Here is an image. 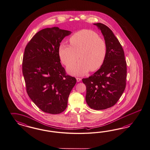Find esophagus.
I'll return each mask as SVG.
<instances>
[{"label":"esophagus","mask_w":150,"mask_h":150,"mask_svg":"<svg viewBox=\"0 0 150 150\" xmlns=\"http://www.w3.org/2000/svg\"><path fill=\"white\" fill-rule=\"evenodd\" d=\"M76 80L77 82H80L81 80V79L80 77H76Z\"/></svg>","instance_id":"34e87169"}]
</instances>
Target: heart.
<instances>
[{"instance_id":"heart-1","label":"heart","mask_w":150,"mask_h":150,"mask_svg":"<svg viewBox=\"0 0 150 150\" xmlns=\"http://www.w3.org/2000/svg\"><path fill=\"white\" fill-rule=\"evenodd\" d=\"M69 41L70 45L60 43L58 51L62 62L67 66L81 58L68 68L70 74L81 76L90 70L96 71L102 66L107 55V45L96 32L82 30L74 34Z\"/></svg>"}]
</instances>
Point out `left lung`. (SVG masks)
<instances>
[{"mask_svg":"<svg viewBox=\"0 0 150 150\" xmlns=\"http://www.w3.org/2000/svg\"><path fill=\"white\" fill-rule=\"evenodd\" d=\"M101 31L107 45V55L102 66L90 77L82 79L86 86V101L95 110L113 106L126 86L127 62L122 46L112 31L101 23H93Z\"/></svg>","mask_w":150,"mask_h":150,"instance_id":"left-lung-1","label":"left lung"}]
</instances>
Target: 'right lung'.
I'll return each instance as SVG.
<instances>
[{
	"label": "right lung",
	"instance_id": "right-lung-1",
	"mask_svg": "<svg viewBox=\"0 0 150 150\" xmlns=\"http://www.w3.org/2000/svg\"><path fill=\"white\" fill-rule=\"evenodd\" d=\"M71 32L57 27L37 32L28 43L23 57V73L27 94L43 112L61 113L76 82L60 63V43Z\"/></svg>",
	"mask_w": 150,
	"mask_h": 150
}]
</instances>
